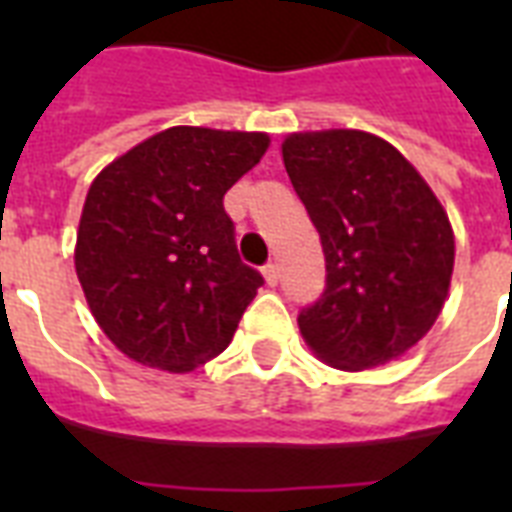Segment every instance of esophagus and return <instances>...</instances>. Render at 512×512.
Segmentation results:
<instances>
[{
	"label": "esophagus",
	"instance_id": "34e87169",
	"mask_svg": "<svg viewBox=\"0 0 512 512\" xmlns=\"http://www.w3.org/2000/svg\"><path fill=\"white\" fill-rule=\"evenodd\" d=\"M263 276H265V284H268V287H276V284H279V265L276 263L265 265Z\"/></svg>",
	"mask_w": 512,
	"mask_h": 512
}]
</instances>
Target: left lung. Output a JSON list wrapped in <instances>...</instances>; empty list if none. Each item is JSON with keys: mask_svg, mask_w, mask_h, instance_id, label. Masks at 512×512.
<instances>
[{"mask_svg": "<svg viewBox=\"0 0 512 512\" xmlns=\"http://www.w3.org/2000/svg\"><path fill=\"white\" fill-rule=\"evenodd\" d=\"M281 156L327 260V289L300 313V335L342 372L396 361L428 335L449 297L454 231L444 204L372 132H292Z\"/></svg>", "mask_w": 512, "mask_h": 512, "instance_id": "obj_1", "label": "left lung"}]
</instances>
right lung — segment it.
I'll use <instances>...</instances> for the list:
<instances>
[{
  "instance_id": "add662e5",
  "label": "right lung",
  "mask_w": 512,
  "mask_h": 512,
  "mask_svg": "<svg viewBox=\"0 0 512 512\" xmlns=\"http://www.w3.org/2000/svg\"><path fill=\"white\" fill-rule=\"evenodd\" d=\"M268 146V132L170 127L92 180L74 265L124 356L185 374L228 348L263 276L239 260L223 196Z\"/></svg>"
}]
</instances>
